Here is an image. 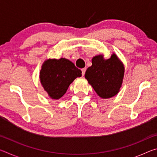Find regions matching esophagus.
<instances>
[{
	"label": "esophagus",
	"instance_id": "obj_1",
	"mask_svg": "<svg viewBox=\"0 0 157 157\" xmlns=\"http://www.w3.org/2000/svg\"><path fill=\"white\" fill-rule=\"evenodd\" d=\"M85 72H86V68H82V75H84Z\"/></svg>",
	"mask_w": 157,
	"mask_h": 157
}]
</instances>
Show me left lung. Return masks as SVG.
Instances as JSON below:
<instances>
[{
  "mask_svg": "<svg viewBox=\"0 0 157 157\" xmlns=\"http://www.w3.org/2000/svg\"><path fill=\"white\" fill-rule=\"evenodd\" d=\"M92 65L86 69L84 77L96 94L102 99L115 96L123 84L124 66L118 57L113 53L109 59L103 55L92 58Z\"/></svg>",
  "mask_w": 157,
  "mask_h": 157,
  "instance_id": "8db88e82",
  "label": "left lung"
}]
</instances>
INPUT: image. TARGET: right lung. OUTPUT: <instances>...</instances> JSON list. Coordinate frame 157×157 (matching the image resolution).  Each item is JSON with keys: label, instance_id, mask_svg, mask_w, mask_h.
<instances>
[{"label": "right lung", "instance_id": "obj_1", "mask_svg": "<svg viewBox=\"0 0 157 157\" xmlns=\"http://www.w3.org/2000/svg\"><path fill=\"white\" fill-rule=\"evenodd\" d=\"M81 76L82 71L66 58L45 60L39 73L41 86L52 100L62 98L69 85Z\"/></svg>", "mask_w": 157, "mask_h": 157}]
</instances>
